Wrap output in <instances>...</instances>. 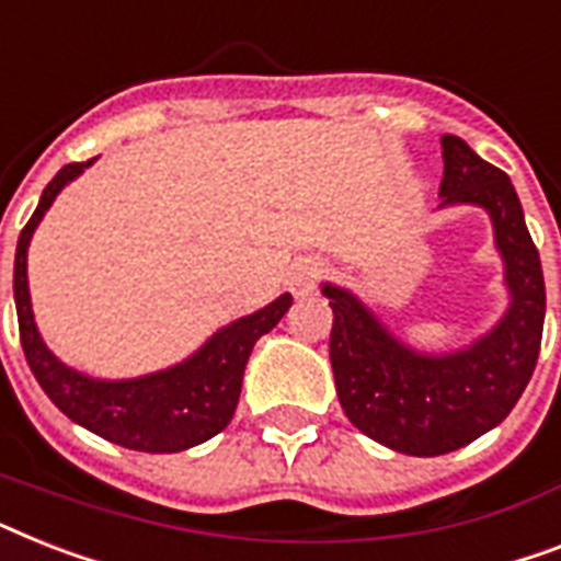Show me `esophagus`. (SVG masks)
I'll return each instance as SVG.
<instances>
[{"label": "esophagus", "mask_w": 561, "mask_h": 561, "mask_svg": "<svg viewBox=\"0 0 561 561\" xmlns=\"http://www.w3.org/2000/svg\"><path fill=\"white\" fill-rule=\"evenodd\" d=\"M320 276H322V262H317V259H302V262H296V265L290 267L288 285L296 296H308Z\"/></svg>", "instance_id": "esophagus-1"}]
</instances>
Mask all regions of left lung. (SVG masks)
<instances>
[{
  "mask_svg": "<svg viewBox=\"0 0 561 561\" xmlns=\"http://www.w3.org/2000/svg\"><path fill=\"white\" fill-rule=\"evenodd\" d=\"M438 209L481 207L493 221L510 305L463 348L426 354L391 334L357 294L322 285L331 299V368L336 398L363 435L394 453L435 458L461 449L504 421L539 359L545 276L516 190L461 138L444 135Z\"/></svg>",
  "mask_w": 561,
  "mask_h": 561,
  "instance_id": "8db88e82",
  "label": "left lung"
}]
</instances>
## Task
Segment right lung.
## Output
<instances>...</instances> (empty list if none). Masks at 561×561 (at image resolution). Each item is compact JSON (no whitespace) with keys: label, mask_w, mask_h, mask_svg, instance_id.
Instances as JSON below:
<instances>
[{"label":"right lung","mask_w":561,"mask_h":561,"mask_svg":"<svg viewBox=\"0 0 561 561\" xmlns=\"http://www.w3.org/2000/svg\"><path fill=\"white\" fill-rule=\"evenodd\" d=\"M94 161L98 158L62 167L39 195L28 225L22 227L16 262H13V302H16L22 348L36 383L43 386L45 394L66 417L126 449L181 453L204 444L230 423L239 403L241 377L250 352L259 336L267 334L285 317L294 296H276L265 308L218 328L198 352L152 375L100 380L66 366L43 343L34 322L28 290V244L54 198L62 193V186L71 184Z\"/></svg>","instance_id":"obj_1"}]
</instances>
